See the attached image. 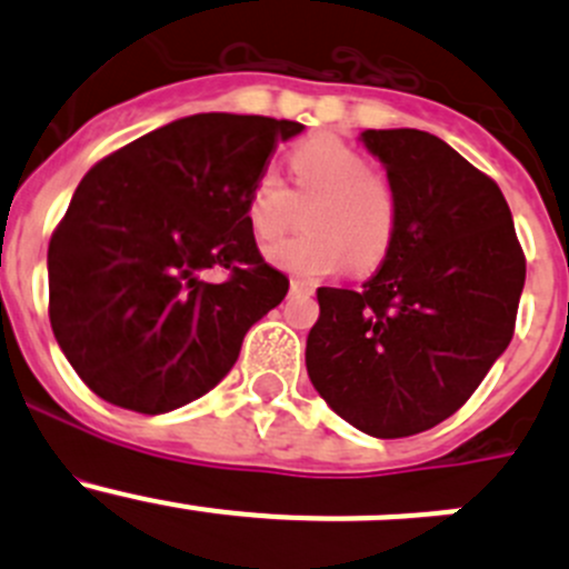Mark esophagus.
<instances>
[{"label": "esophagus", "mask_w": 569, "mask_h": 569, "mask_svg": "<svg viewBox=\"0 0 569 569\" xmlns=\"http://www.w3.org/2000/svg\"><path fill=\"white\" fill-rule=\"evenodd\" d=\"M291 295H313V286L302 283V280H291Z\"/></svg>", "instance_id": "34e87169"}]
</instances>
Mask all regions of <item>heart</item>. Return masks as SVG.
Here are the masks:
<instances>
[{"label":"heart","mask_w":569,"mask_h":569,"mask_svg":"<svg viewBox=\"0 0 569 569\" xmlns=\"http://www.w3.org/2000/svg\"><path fill=\"white\" fill-rule=\"evenodd\" d=\"M291 189L274 170L252 181L244 203L250 231L272 244L297 222V206H311L306 237L272 252V261L302 283L343 272L352 263L366 272L388 256L396 231V194L375 173L366 153L336 137L308 140L291 153Z\"/></svg>","instance_id":"b5f03b06"}]
</instances>
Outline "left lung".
<instances>
[{
    "mask_svg": "<svg viewBox=\"0 0 569 569\" xmlns=\"http://www.w3.org/2000/svg\"><path fill=\"white\" fill-rule=\"evenodd\" d=\"M396 231L363 289L321 286L306 366L360 432L410 438L470 399L515 336L526 256L501 189L440 137L369 129Z\"/></svg>",
    "mask_w": 569,
    "mask_h": 569,
    "instance_id": "1",
    "label": "left lung"
}]
</instances>
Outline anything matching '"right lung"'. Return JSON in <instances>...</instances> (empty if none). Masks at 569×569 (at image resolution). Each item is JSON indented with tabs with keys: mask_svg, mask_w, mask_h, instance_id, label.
I'll list each match as a JSON object with an SVG mask.
<instances>
[{
	"mask_svg": "<svg viewBox=\"0 0 569 569\" xmlns=\"http://www.w3.org/2000/svg\"><path fill=\"white\" fill-rule=\"evenodd\" d=\"M263 114L173 120L96 162L49 242V319L84 386L159 416L209 393L289 278L258 252L244 203L280 140ZM229 278L209 284L203 268Z\"/></svg>",
	"mask_w": 569,
	"mask_h": 569,
	"instance_id": "right-lung-1",
	"label": "right lung"
}]
</instances>
